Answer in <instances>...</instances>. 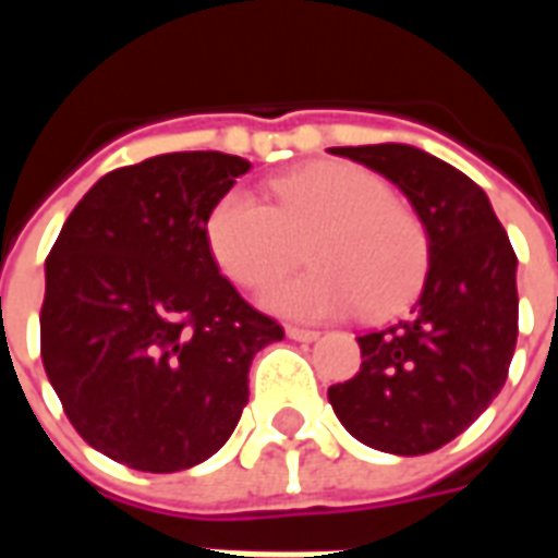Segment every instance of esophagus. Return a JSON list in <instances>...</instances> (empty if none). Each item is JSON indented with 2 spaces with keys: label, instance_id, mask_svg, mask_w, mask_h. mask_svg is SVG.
I'll list each match as a JSON object with an SVG mask.
<instances>
[{
  "label": "esophagus",
  "instance_id": "1",
  "mask_svg": "<svg viewBox=\"0 0 558 558\" xmlns=\"http://www.w3.org/2000/svg\"><path fill=\"white\" fill-rule=\"evenodd\" d=\"M287 338L302 340V343H311V340L319 338V331H311V328H299V326H287Z\"/></svg>",
  "mask_w": 558,
  "mask_h": 558
}]
</instances>
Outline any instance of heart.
<instances>
[{"mask_svg": "<svg viewBox=\"0 0 558 558\" xmlns=\"http://www.w3.org/2000/svg\"><path fill=\"white\" fill-rule=\"evenodd\" d=\"M275 206L232 187L211 206L206 244L220 271L259 290L302 259L314 268L268 287V311L295 319L347 316L359 307L388 316L418 292L427 271V232L376 172L355 163H316L271 184Z\"/></svg>", "mask_w": 558, "mask_h": 558, "instance_id": "heart-1", "label": "heart"}]
</instances>
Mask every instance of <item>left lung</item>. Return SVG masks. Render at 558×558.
<instances>
[{
    "instance_id": "1",
    "label": "left lung",
    "mask_w": 558,
    "mask_h": 558,
    "mask_svg": "<svg viewBox=\"0 0 558 558\" xmlns=\"http://www.w3.org/2000/svg\"><path fill=\"white\" fill-rule=\"evenodd\" d=\"M407 194L427 230V278L407 319L359 338L362 371L328 388L340 424L376 451L430 454L466 430L508 379L517 256L469 175L403 143L328 148Z\"/></svg>"
}]
</instances>
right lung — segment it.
I'll return each instance as SVG.
<instances>
[{"mask_svg":"<svg viewBox=\"0 0 558 558\" xmlns=\"http://www.w3.org/2000/svg\"><path fill=\"white\" fill-rule=\"evenodd\" d=\"M251 163L170 151L107 172L47 256L41 359L86 442L140 472H182L227 442L254 355L283 340L218 271L206 218Z\"/></svg>","mask_w":558,"mask_h":558,"instance_id":"right-lung-1","label":"right lung"}]
</instances>
